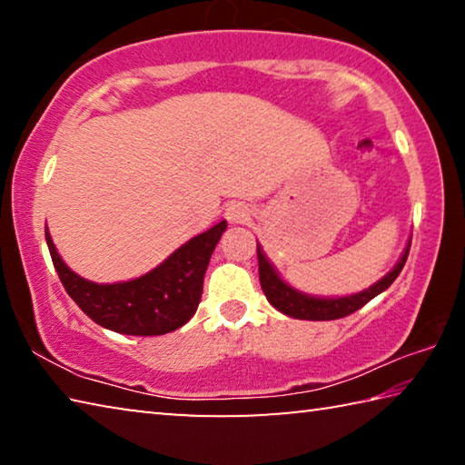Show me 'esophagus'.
Segmentation results:
<instances>
[{
    "instance_id": "1",
    "label": "esophagus",
    "mask_w": 465,
    "mask_h": 465,
    "mask_svg": "<svg viewBox=\"0 0 465 465\" xmlns=\"http://www.w3.org/2000/svg\"><path fill=\"white\" fill-rule=\"evenodd\" d=\"M225 219L230 223H246L248 219H250V209L246 207V204H242V203L230 204V207L225 209Z\"/></svg>"
}]
</instances>
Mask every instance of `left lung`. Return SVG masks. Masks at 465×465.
<instances>
[{
    "label": "left lung",
    "instance_id": "obj_1",
    "mask_svg": "<svg viewBox=\"0 0 465 465\" xmlns=\"http://www.w3.org/2000/svg\"><path fill=\"white\" fill-rule=\"evenodd\" d=\"M408 252H411V246L406 248L404 256L400 258V262L396 264V269L385 274L381 281H377L373 287H369L365 291H361V293L349 295V297L320 299V297L297 293L295 289H291L287 282H282L279 279V274L274 272L271 262L264 258L261 246H256L258 277H261V287L264 291L266 299H269V303L272 308H277L279 312L285 313V316L297 318V320H338V318H346L351 316V313H355L357 310L363 308L365 303L371 302L373 297L380 295L381 291L388 289L391 282L398 279V274L402 272Z\"/></svg>",
    "mask_w": 465,
    "mask_h": 465
}]
</instances>
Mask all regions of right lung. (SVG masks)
Masks as SVG:
<instances>
[{"label": "right lung", "instance_id": "add662e5", "mask_svg": "<svg viewBox=\"0 0 465 465\" xmlns=\"http://www.w3.org/2000/svg\"><path fill=\"white\" fill-rule=\"evenodd\" d=\"M225 227V222L217 223L186 242L152 272L114 285H98L77 277L61 261L49 232L45 235L63 287L85 316L113 332L160 336L184 326L194 316L203 295L204 271Z\"/></svg>", "mask_w": 465, "mask_h": 465}]
</instances>
